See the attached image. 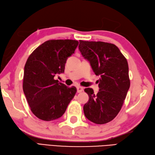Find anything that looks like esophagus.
Listing matches in <instances>:
<instances>
[{
    "label": "esophagus",
    "instance_id": "1",
    "mask_svg": "<svg viewBox=\"0 0 155 155\" xmlns=\"http://www.w3.org/2000/svg\"><path fill=\"white\" fill-rule=\"evenodd\" d=\"M84 91V88L82 87H80V86H78L77 87V91L78 93H81V91Z\"/></svg>",
    "mask_w": 155,
    "mask_h": 155
}]
</instances>
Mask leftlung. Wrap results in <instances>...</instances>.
I'll use <instances>...</instances> for the list:
<instances>
[{"mask_svg": "<svg viewBox=\"0 0 155 155\" xmlns=\"http://www.w3.org/2000/svg\"><path fill=\"white\" fill-rule=\"evenodd\" d=\"M79 50L90 63L99 80L97 94L85 88L89 100L84 106L85 116L96 124L112 121L121 110L130 87L127 59L115 44L80 40Z\"/></svg>", "mask_w": 155, "mask_h": 155, "instance_id": "1", "label": "left lung"}]
</instances>
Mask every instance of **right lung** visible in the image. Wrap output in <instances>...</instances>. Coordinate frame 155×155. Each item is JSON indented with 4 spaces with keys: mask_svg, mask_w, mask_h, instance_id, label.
I'll return each instance as SVG.
<instances>
[{
    "mask_svg": "<svg viewBox=\"0 0 155 155\" xmlns=\"http://www.w3.org/2000/svg\"><path fill=\"white\" fill-rule=\"evenodd\" d=\"M74 40H50L33 51L24 71L23 91L33 114L50 121L61 117L77 89L54 80L64 73L65 64L78 46Z\"/></svg>",
    "mask_w": 155,
    "mask_h": 155,
    "instance_id": "right-lung-1",
    "label": "right lung"
}]
</instances>
